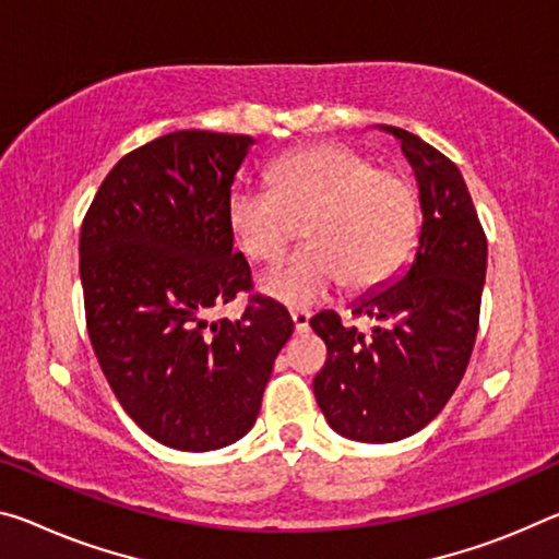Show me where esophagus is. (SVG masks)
<instances>
[{"instance_id":"obj_1","label":"esophagus","mask_w":559,"mask_h":559,"mask_svg":"<svg viewBox=\"0 0 559 559\" xmlns=\"http://www.w3.org/2000/svg\"><path fill=\"white\" fill-rule=\"evenodd\" d=\"M290 318H294L296 333H306L308 331V321H311V313H308L306 308H290Z\"/></svg>"}]
</instances>
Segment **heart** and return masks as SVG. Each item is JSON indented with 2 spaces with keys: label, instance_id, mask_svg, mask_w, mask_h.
I'll use <instances>...</instances> for the list:
<instances>
[{
  "label": "heart",
  "instance_id": "obj_1",
  "mask_svg": "<svg viewBox=\"0 0 559 559\" xmlns=\"http://www.w3.org/2000/svg\"><path fill=\"white\" fill-rule=\"evenodd\" d=\"M271 189L238 186L228 226L251 261H276L304 221L308 243L261 278L265 294L311 306L343 281L350 290L383 286L411 259L420 234L418 193L405 174L378 168L341 144L281 156Z\"/></svg>",
  "mask_w": 559,
  "mask_h": 559
}]
</instances>
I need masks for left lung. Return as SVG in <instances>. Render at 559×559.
<instances>
[{
  "label": "left lung",
  "mask_w": 559,
  "mask_h": 559,
  "mask_svg": "<svg viewBox=\"0 0 559 559\" xmlns=\"http://www.w3.org/2000/svg\"><path fill=\"white\" fill-rule=\"evenodd\" d=\"M391 131L418 176V251L393 286L353 306V318L376 323L370 335L333 311L311 318L328 348L316 401L335 432L360 442L413 436L445 407L473 356L487 265V238L457 166L411 131Z\"/></svg>",
  "instance_id": "8db88e82"
}]
</instances>
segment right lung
<instances>
[{
  "mask_svg": "<svg viewBox=\"0 0 559 559\" xmlns=\"http://www.w3.org/2000/svg\"><path fill=\"white\" fill-rule=\"evenodd\" d=\"M251 144L199 129L148 141L106 174L79 234L94 356L129 418L176 450L243 438L294 333L234 251L228 199ZM238 293V322L207 321Z\"/></svg>",
  "mask_w": 559,
  "mask_h": 559,
  "instance_id": "obj_1",
  "label": "right lung"
}]
</instances>
